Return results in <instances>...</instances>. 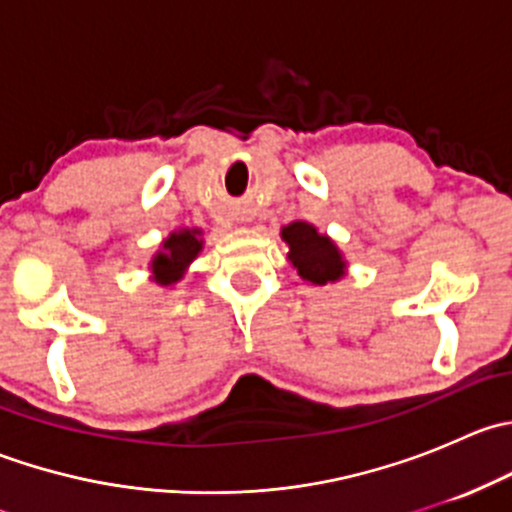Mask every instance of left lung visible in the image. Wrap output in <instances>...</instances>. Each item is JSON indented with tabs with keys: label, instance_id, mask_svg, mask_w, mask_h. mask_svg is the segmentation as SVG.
Listing matches in <instances>:
<instances>
[{
	"label": "left lung",
	"instance_id": "1",
	"mask_svg": "<svg viewBox=\"0 0 512 512\" xmlns=\"http://www.w3.org/2000/svg\"><path fill=\"white\" fill-rule=\"evenodd\" d=\"M282 240L289 247L287 260L304 282L314 287L334 285L347 275V260L329 235L319 232L312 223L294 220L282 227Z\"/></svg>",
	"mask_w": 512,
	"mask_h": 512
}]
</instances>
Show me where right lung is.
Listing matches in <instances>:
<instances>
[{
	"label": "right lung",
	"mask_w": 512,
	"mask_h": 512,
	"mask_svg": "<svg viewBox=\"0 0 512 512\" xmlns=\"http://www.w3.org/2000/svg\"><path fill=\"white\" fill-rule=\"evenodd\" d=\"M203 230L200 227H178V230L170 232L156 255L148 262V272L151 277L148 280L156 282L158 287L168 289L175 282L183 280V275L188 272V267L193 265L195 257L203 252Z\"/></svg>",
	"instance_id": "right-lung-1"
}]
</instances>
